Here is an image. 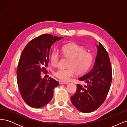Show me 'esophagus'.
I'll list each match as a JSON object with an SVG mask.
<instances>
[{
    "label": "esophagus",
    "instance_id": "esophagus-1",
    "mask_svg": "<svg viewBox=\"0 0 127 127\" xmlns=\"http://www.w3.org/2000/svg\"><path fill=\"white\" fill-rule=\"evenodd\" d=\"M59 84H68V83H67V82H63V81H60L59 82Z\"/></svg>",
    "mask_w": 127,
    "mask_h": 127
}]
</instances>
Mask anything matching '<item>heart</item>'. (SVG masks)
I'll list each match as a JSON object with an SVG mask.
<instances>
[{
  "mask_svg": "<svg viewBox=\"0 0 127 127\" xmlns=\"http://www.w3.org/2000/svg\"><path fill=\"white\" fill-rule=\"evenodd\" d=\"M61 53L70 59L68 68H60L57 70L55 75L57 78L64 82H68L77 73L86 72L91 66L93 61V56L91 53L86 51L81 46L76 44H68L61 47ZM60 51L55 49L51 53V61L53 66H57L60 60Z\"/></svg>",
  "mask_w": 127,
  "mask_h": 127,
  "instance_id": "b5f03b06",
  "label": "heart"
}]
</instances>
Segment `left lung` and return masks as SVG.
Instances as JSON below:
<instances>
[{"label": "left lung", "instance_id": "1", "mask_svg": "<svg viewBox=\"0 0 127 127\" xmlns=\"http://www.w3.org/2000/svg\"><path fill=\"white\" fill-rule=\"evenodd\" d=\"M97 52L93 67L79 80L85 85H77V91L71 97L76 109L83 113L97 110L104 102L112 82V71L108 53L102 44L97 45Z\"/></svg>", "mask_w": 127, "mask_h": 127}]
</instances>
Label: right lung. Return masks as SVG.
Instances as JSON below:
<instances>
[{
	"mask_svg": "<svg viewBox=\"0 0 127 127\" xmlns=\"http://www.w3.org/2000/svg\"><path fill=\"white\" fill-rule=\"evenodd\" d=\"M63 37L44 34L26 44L19 60L17 79L19 90L24 102L34 108H40L51 100L53 90L59 83L51 77L42 78L47 73L51 45Z\"/></svg>",
	"mask_w": 127,
	"mask_h": 127,
	"instance_id": "1",
	"label": "right lung"
}]
</instances>
